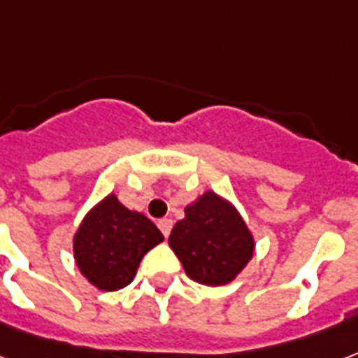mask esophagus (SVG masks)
Returning a JSON list of instances; mask_svg holds the SVG:
<instances>
[{
  "label": "esophagus",
  "mask_w": 358,
  "mask_h": 358,
  "mask_svg": "<svg viewBox=\"0 0 358 358\" xmlns=\"http://www.w3.org/2000/svg\"><path fill=\"white\" fill-rule=\"evenodd\" d=\"M157 227L161 229V233L169 236L171 234V229H173V220L171 217H161L159 222H157Z\"/></svg>",
  "instance_id": "34e87169"
}]
</instances>
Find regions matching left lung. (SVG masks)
I'll return each instance as SVG.
<instances>
[{
  "label": "left lung",
  "mask_w": 358,
  "mask_h": 358,
  "mask_svg": "<svg viewBox=\"0 0 358 358\" xmlns=\"http://www.w3.org/2000/svg\"><path fill=\"white\" fill-rule=\"evenodd\" d=\"M171 231L169 245L193 282L227 285L248 266L255 238L231 201L206 189L184 210Z\"/></svg>",
  "instance_id": "8db88e82"
}]
</instances>
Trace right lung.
I'll use <instances>...</instances> for the list:
<instances>
[{"label": "right lung", "mask_w": 358, "mask_h": 358, "mask_svg": "<svg viewBox=\"0 0 358 358\" xmlns=\"http://www.w3.org/2000/svg\"><path fill=\"white\" fill-rule=\"evenodd\" d=\"M161 242L163 234L146 215L108 193L82 217L73 234V257L95 289L118 291L133 282L144 255Z\"/></svg>", "instance_id": "add662e5"}]
</instances>
